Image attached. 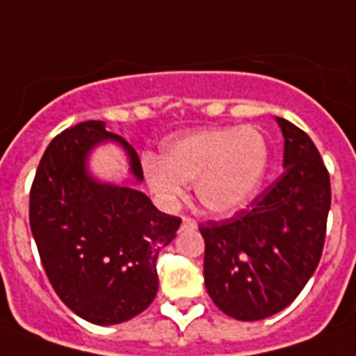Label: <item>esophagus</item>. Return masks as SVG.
I'll return each instance as SVG.
<instances>
[{"label":"esophagus","instance_id":"34e87169","mask_svg":"<svg viewBox=\"0 0 356 356\" xmlns=\"http://www.w3.org/2000/svg\"><path fill=\"white\" fill-rule=\"evenodd\" d=\"M193 228H197V222L189 219V217H184L181 219V230H193Z\"/></svg>","mask_w":356,"mask_h":356}]
</instances>
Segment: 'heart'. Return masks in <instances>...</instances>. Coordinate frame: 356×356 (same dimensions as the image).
<instances>
[{
    "instance_id": "b5f03b06",
    "label": "heart",
    "mask_w": 356,
    "mask_h": 356,
    "mask_svg": "<svg viewBox=\"0 0 356 356\" xmlns=\"http://www.w3.org/2000/svg\"><path fill=\"white\" fill-rule=\"evenodd\" d=\"M271 152L261 131L250 126L211 128L167 140L161 159L147 154L143 175L165 209H175L195 181V197L213 216L247 208L261 191Z\"/></svg>"
}]
</instances>
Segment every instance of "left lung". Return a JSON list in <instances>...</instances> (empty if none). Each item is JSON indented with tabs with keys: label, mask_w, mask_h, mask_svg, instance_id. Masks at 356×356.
Masks as SVG:
<instances>
[{
	"label": "left lung",
	"mask_w": 356,
	"mask_h": 356,
	"mask_svg": "<svg viewBox=\"0 0 356 356\" xmlns=\"http://www.w3.org/2000/svg\"><path fill=\"white\" fill-rule=\"evenodd\" d=\"M284 172L227 221L202 222L204 282L217 308L258 321L293 302L316 271L330 209V180L302 129L277 117Z\"/></svg>",
	"instance_id": "1"
}]
</instances>
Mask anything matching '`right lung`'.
I'll return each instance as SVG.
<instances>
[{
    "label": "right lung",
    "instance_id": "right-lung-1",
    "mask_svg": "<svg viewBox=\"0 0 356 356\" xmlns=\"http://www.w3.org/2000/svg\"><path fill=\"white\" fill-rule=\"evenodd\" d=\"M104 143H117L129 175L143 181L139 156L122 137L106 131L102 120L79 122L57 135L38 163L29 225L60 301L90 323L117 325L154 301L156 260L181 221L161 213L139 189L90 175V152Z\"/></svg>",
    "mask_w": 356,
    "mask_h": 356
}]
</instances>
